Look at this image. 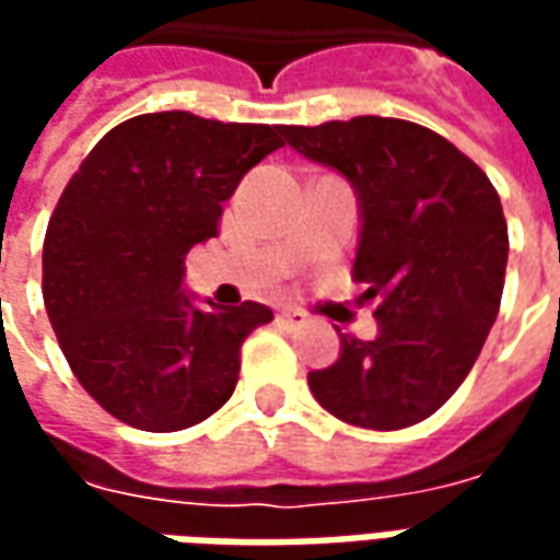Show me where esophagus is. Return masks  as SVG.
<instances>
[{"label": "esophagus", "mask_w": 560, "mask_h": 560, "mask_svg": "<svg viewBox=\"0 0 560 560\" xmlns=\"http://www.w3.org/2000/svg\"><path fill=\"white\" fill-rule=\"evenodd\" d=\"M279 320L284 324V327L296 329V327H305V324H308V315H305V312H300V308H281Z\"/></svg>", "instance_id": "obj_1"}]
</instances>
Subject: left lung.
Returning a JSON list of instances; mask_svg holds the SVG:
<instances>
[{
  "label": "left lung",
  "instance_id": "obj_1",
  "mask_svg": "<svg viewBox=\"0 0 560 560\" xmlns=\"http://www.w3.org/2000/svg\"><path fill=\"white\" fill-rule=\"evenodd\" d=\"M300 155L351 183L353 279L377 300L372 341L339 332V360L308 372L332 417L393 432L432 417L477 363L504 291L510 240L489 176L429 128L387 116L288 126Z\"/></svg>",
  "mask_w": 560,
  "mask_h": 560
}]
</instances>
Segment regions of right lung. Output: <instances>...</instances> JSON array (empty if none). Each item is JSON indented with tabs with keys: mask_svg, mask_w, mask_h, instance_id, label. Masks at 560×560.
Segmentation results:
<instances>
[{
	"mask_svg": "<svg viewBox=\"0 0 560 560\" xmlns=\"http://www.w3.org/2000/svg\"><path fill=\"white\" fill-rule=\"evenodd\" d=\"M284 126L143 114L104 135L44 236V305L71 372L116 420L179 432L233 396L260 303L197 305L185 255L219 233L221 203L284 147Z\"/></svg>",
	"mask_w": 560,
	"mask_h": 560,
	"instance_id": "add662e5",
	"label": "right lung"
}]
</instances>
